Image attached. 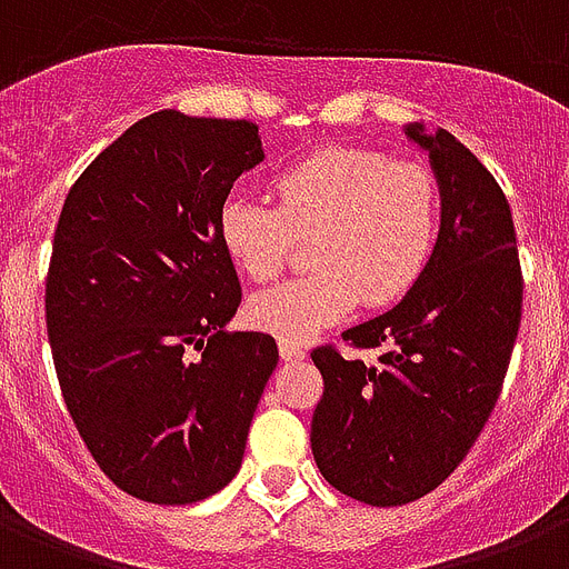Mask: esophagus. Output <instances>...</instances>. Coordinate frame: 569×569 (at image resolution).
<instances>
[{
    "label": "esophagus",
    "instance_id": "1",
    "mask_svg": "<svg viewBox=\"0 0 569 569\" xmlns=\"http://www.w3.org/2000/svg\"><path fill=\"white\" fill-rule=\"evenodd\" d=\"M279 352L284 361H299V358H306V349L299 347L297 340H288V338L279 340Z\"/></svg>",
    "mask_w": 569,
    "mask_h": 569
}]
</instances>
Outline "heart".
Returning a JSON list of instances; mask_svg holds the SVG:
<instances>
[{
  "label": "heart",
  "mask_w": 569,
  "mask_h": 569,
  "mask_svg": "<svg viewBox=\"0 0 569 569\" xmlns=\"http://www.w3.org/2000/svg\"><path fill=\"white\" fill-rule=\"evenodd\" d=\"M272 197L276 206L240 190L226 197L217 234L249 281L276 279L297 256V240L311 238L313 270L249 302V320L279 338H308L358 306H397L438 249V176L379 149L331 147L299 158L276 172Z\"/></svg>",
  "instance_id": "heart-1"
}]
</instances>
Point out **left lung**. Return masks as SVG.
Listing matches in <instances>:
<instances>
[{
	"instance_id": "8db88e82",
	"label": "left lung",
	"mask_w": 569,
	"mask_h": 569,
	"mask_svg": "<svg viewBox=\"0 0 569 569\" xmlns=\"http://www.w3.org/2000/svg\"><path fill=\"white\" fill-rule=\"evenodd\" d=\"M443 197L429 270L397 308L343 331L352 349L311 352L322 376L311 449L331 488L367 506H406L449 479L485 429L522 317V270L506 193L470 149L408 126Z\"/></svg>"
}]
</instances>
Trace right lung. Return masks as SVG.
<instances>
[{
	"instance_id": "add662e5",
	"label": "right lung",
	"mask_w": 569,
	"mask_h": 569,
	"mask_svg": "<svg viewBox=\"0 0 569 569\" xmlns=\"http://www.w3.org/2000/svg\"><path fill=\"white\" fill-rule=\"evenodd\" d=\"M261 158L256 122L158 111L63 199L47 272L54 372L99 470L143 502L188 506L234 479L279 363L270 335L222 329L240 281L217 213Z\"/></svg>"
}]
</instances>
